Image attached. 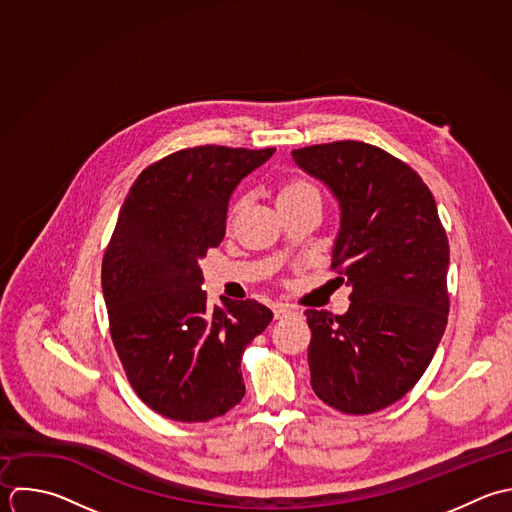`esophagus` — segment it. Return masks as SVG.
<instances>
[{
    "instance_id": "esophagus-1",
    "label": "esophagus",
    "mask_w": 512,
    "mask_h": 512,
    "mask_svg": "<svg viewBox=\"0 0 512 512\" xmlns=\"http://www.w3.org/2000/svg\"><path fill=\"white\" fill-rule=\"evenodd\" d=\"M273 313H275V319H285V317L293 315V309H291L289 305L279 303V305H275V307H273Z\"/></svg>"
}]
</instances>
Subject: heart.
I'll return each instance as SVG.
<instances>
[{
    "mask_svg": "<svg viewBox=\"0 0 512 512\" xmlns=\"http://www.w3.org/2000/svg\"><path fill=\"white\" fill-rule=\"evenodd\" d=\"M311 189H313V187L307 185V183H303V181H291V183H287V185L281 189L279 199H283V197H293V195H299V193H305V191H311Z\"/></svg>",
    "mask_w": 512,
    "mask_h": 512,
    "instance_id": "b5f03b06",
    "label": "heart"
}]
</instances>
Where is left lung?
<instances>
[{
  "label": "left lung",
  "instance_id": "1",
  "mask_svg": "<svg viewBox=\"0 0 512 512\" xmlns=\"http://www.w3.org/2000/svg\"><path fill=\"white\" fill-rule=\"evenodd\" d=\"M291 155L339 203L331 265L351 287L345 315L305 311L311 387L341 413H377L415 387L443 339L447 233L429 187L387 151L335 141Z\"/></svg>",
  "mask_w": 512,
  "mask_h": 512
}]
</instances>
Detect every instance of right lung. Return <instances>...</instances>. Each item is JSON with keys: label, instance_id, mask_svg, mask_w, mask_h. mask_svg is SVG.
<instances>
[{"label": "right lung", "instance_id": "1", "mask_svg": "<svg viewBox=\"0 0 512 512\" xmlns=\"http://www.w3.org/2000/svg\"><path fill=\"white\" fill-rule=\"evenodd\" d=\"M275 147L201 145L149 165L131 185L101 265L111 339L155 413L201 423L245 395L241 355L273 319L247 299L209 305L199 261L225 237L229 199Z\"/></svg>", "mask_w": 512, "mask_h": 512}]
</instances>
